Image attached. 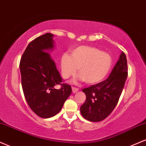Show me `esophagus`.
Returning a JSON list of instances; mask_svg holds the SVG:
<instances>
[{
    "label": "esophagus",
    "mask_w": 146,
    "mask_h": 146,
    "mask_svg": "<svg viewBox=\"0 0 146 146\" xmlns=\"http://www.w3.org/2000/svg\"><path fill=\"white\" fill-rule=\"evenodd\" d=\"M72 92L73 93H76L78 91V88H76V87H72Z\"/></svg>",
    "instance_id": "esophagus-1"
}]
</instances>
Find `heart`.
Masks as SVG:
<instances>
[{"label": "heart", "mask_w": 146, "mask_h": 146, "mask_svg": "<svg viewBox=\"0 0 146 146\" xmlns=\"http://www.w3.org/2000/svg\"><path fill=\"white\" fill-rule=\"evenodd\" d=\"M109 53L91 46H80L72 54H63L61 59V74L64 78L74 76L79 68L80 78L90 85L97 84L109 74L112 67Z\"/></svg>", "instance_id": "heart-1"}]
</instances>
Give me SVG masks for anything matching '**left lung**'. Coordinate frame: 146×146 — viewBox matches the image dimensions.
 Returning <instances> with one entry per match:
<instances>
[{
	"mask_svg": "<svg viewBox=\"0 0 146 146\" xmlns=\"http://www.w3.org/2000/svg\"><path fill=\"white\" fill-rule=\"evenodd\" d=\"M127 76V59L122 52L107 79L83 90L86 95L80 109L83 117L94 122L107 117L117 105Z\"/></svg>",
	"mask_w": 146,
	"mask_h": 146,
	"instance_id": "left-lung-1",
	"label": "left lung"
}]
</instances>
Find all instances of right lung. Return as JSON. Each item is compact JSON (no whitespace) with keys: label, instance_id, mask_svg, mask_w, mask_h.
<instances>
[{"label":"right lung","instance_id":"add662e5","mask_svg":"<svg viewBox=\"0 0 146 146\" xmlns=\"http://www.w3.org/2000/svg\"><path fill=\"white\" fill-rule=\"evenodd\" d=\"M53 35L49 33L36 37L29 44L20 62L22 90L29 107L42 118L53 117L61 111L72 93L55 63L47 52L54 47ZM61 85L59 90L55 88Z\"/></svg>","mask_w":146,"mask_h":146}]
</instances>
